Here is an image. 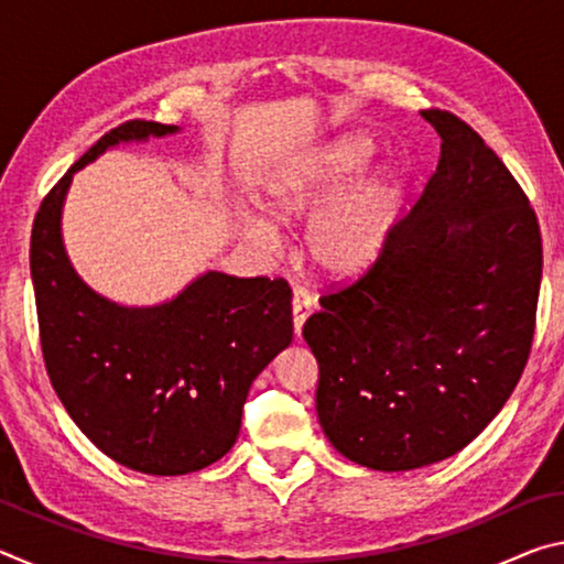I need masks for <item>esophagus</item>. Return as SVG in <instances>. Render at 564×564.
I'll return each instance as SVG.
<instances>
[{
    "instance_id": "34e87169",
    "label": "esophagus",
    "mask_w": 564,
    "mask_h": 564,
    "mask_svg": "<svg viewBox=\"0 0 564 564\" xmlns=\"http://www.w3.org/2000/svg\"><path fill=\"white\" fill-rule=\"evenodd\" d=\"M313 313V299L305 289H293V330L295 336H301L303 323Z\"/></svg>"
}]
</instances>
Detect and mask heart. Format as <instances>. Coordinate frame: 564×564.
Here are the masks:
<instances>
[{
	"mask_svg": "<svg viewBox=\"0 0 564 564\" xmlns=\"http://www.w3.org/2000/svg\"><path fill=\"white\" fill-rule=\"evenodd\" d=\"M373 156L366 137H343L303 164L269 181L263 206L275 221L299 224L314 216L303 234V253L330 281L356 279L376 263L395 221L400 196L390 169L356 178ZM248 241L273 246L275 231L263 216H243Z\"/></svg>",
	"mask_w": 564,
	"mask_h": 564,
	"instance_id": "heart-1",
	"label": "heart"
}]
</instances>
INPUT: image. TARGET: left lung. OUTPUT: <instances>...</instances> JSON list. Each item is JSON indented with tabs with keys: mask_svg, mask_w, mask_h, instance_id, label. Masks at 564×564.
I'll list each match as a JSON object with an SVG mask.
<instances>
[{
	"mask_svg": "<svg viewBox=\"0 0 564 564\" xmlns=\"http://www.w3.org/2000/svg\"><path fill=\"white\" fill-rule=\"evenodd\" d=\"M441 161L378 261L303 326L330 445L370 470L441 463L500 413L530 356L538 216L508 166L451 111L427 109Z\"/></svg>",
	"mask_w": 564,
	"mask_h": 564,
	"instance_id": "8db88e82",
	"label": "left lung"
}]
</instances>
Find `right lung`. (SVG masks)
I'll use <instances>...</instances> for the list:
<instances>
[{
	"instance_id": "1",
	"label": "right lung",
	"mask_w": 564,
	"mask_h": 564,
	"mask_svg": "<svg viewBox=\"0 0 564 564\" xmlns=\"http://www.w3.org/2000/svg\"><path fill=\"white\" fill-rule=\"evenodd\" d=\"M178 127L127 121L66 171L32 226V283L44 366L79 431L111 460L186 475L231 451L256 376L293 338L283 279L206 271L159 305H121L89 289L62 241L72 178L104 151Z\"/></svg>"
}]
</instances>
